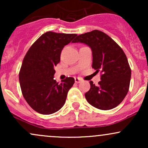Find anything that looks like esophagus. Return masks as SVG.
I'll return each mask as SVG.
<instances>
[{"mask_svg":"<svg viewBox=\"0 0 148 148\" xmlns=\"http://www.w3.org/2000/svg\"><path fill=\"white\" fill-rule=\"evenodd\" d=\"M81 81H82V79H81V78H79V77L75 78V83H76V84H79V83L81 82Z\"/></svg>","mask_w":148,"mask_h":148,"instance_id":"34e87169","label":"esophagus"}]
</instances>
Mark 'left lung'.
<instances>
[{
  "label": "left lung",
  "instance_id": "left-lung-1",
  "mask_svg": "<svg viewBox=\"0 0 148 148\" xmlns=\"http://www.w3.org/2000/svg\"><path fill=\"white\" fill-rule=\"evenodd\" d=\"M72 42L84 43L90 47L92 67L97 73H101L97 86L90 81V88L85 94L88 102L100 110H110L118 106L129 91L132 72L121 47L98 30L78 35Z\"/></svg>",
  "mask_w": 148,
  "mask_h": 148
}]
</instances>
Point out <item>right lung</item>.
<instances>
[{
  "label": "right lung",
  "mask_w": 148,
  "mask_h": 148,
  "mask_svg": "<svg viewBox=\"0 0 148 148\" xmlns=\"http://www.w3.org/2000/svg\"><path fill=\"white\" fill-rule=\"evenodd\" d=\"M76 35L47 32L25 54L18 75L20 86L25 101L37 113L52 114L64 104L74 79L67 77L58 84L53 79L54 67L60 62L62 49Z\"/></svg>",
  "instance_id": "obj_1"
}]
</instances>
